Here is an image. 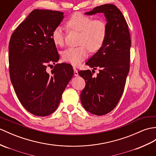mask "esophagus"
Instances as JSON below:
<instances>
[{"label": "esophagus", "mask_w": 156, "mask_h": 156, "mask_svg": "<svg viewBox=\"0 0 156 156\" xmlns=\"http://www.w3.org/2000/svg\"><path fill=\"white\" fill-rule=\"evenodd\" d=\"M73 69H74V76H78V72L77 69L75 67L73 68Z\"/></svg>", "instance_id": "34e87169"}]
</instances>
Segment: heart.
I'll return each instance as SVG.
<instances>
[{
	"label": "heart",
	"mask_w": 156,
	"mask_h": 156,
	"mask_svg": "<svg viewBox=\"0 0 156 156\" xmlns=\"http://www.w3.org/2000/svg\"><path fill=\"white\" fill-rule=\"evenodd\" d=\"M68 30L80 32L78 47H69L62 52L63 60L78 66L88 56V49L95 52L102 48L106 39L108 24L102 19H94L82 12H75L66 22ZM65 34L60 27L54 28L51 39L56 46H62L64 43Z\"/></svg>",
	"instance_id": "heart-1"
}]
</instances>
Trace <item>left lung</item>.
I'll return each instance as SVG.
<instances>
[{"label":"left lung","mask_w":156,"mask_h":156,"mask_svg":"<svg viewBox=\"0 0 156 156\" xmlns=\"http://www.w3.org/2000/svg\"><path fill=\"white\" fill-rule=\"evenodd\" d=\"M104 12L107 19L108 33L104 45L86 63L99 69L96 78L90 70H80L84 79L85 88L80 100L90 113L102 115L117 106L124 92L129 70L131 38L124 16L116 6L106 4L95 7L86 14Z\"/></svg>","instance_id":"left-lung-1"}]
</instances>
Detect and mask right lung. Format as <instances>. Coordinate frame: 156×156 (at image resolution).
Listing matches in <instances>:
<instances>
[{
	"instance_id": "1",
	"label": "right lung",
	"mask_w": 156,
	"mask_h": 156,
	"mask_svg": "<svg viewBox=\"0 0 156 156\" xmlns=\"http://www.w3.org/2000/svg\"><path fill=\"white\" fill-rule=\"evenodd\" d=\"M64 17L58 10L35 9L10 39L9 73L14 92L25 109L37 116L56 110L73 76V68L67 63L56 64L51 72L46 71L59 60L51 34Z\"/></svg>"
}]
</instances>
